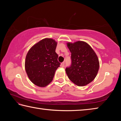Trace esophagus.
<instances>
[{
    "mask_svg": "<svg viewBox=\"0 0 121 121\" xmlns=\"http://www.w3.org/2000/svg\"><path fill=\"white\" fill-rule=\"evenodd\" d=\"M61 66L62 67H65V62H64L61 63Z\"/></svg>",
    "mask_w": 121,
    "mask_h": 121,
    "instance_id": "1",
    "label": "esophagus"
}]
</instances>
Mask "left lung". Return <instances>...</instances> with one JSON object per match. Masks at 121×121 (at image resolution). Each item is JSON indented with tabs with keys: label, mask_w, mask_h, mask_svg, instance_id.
Returning <instances> with one entry per match:
<instances>
[{
	"label": "left lung",
	"mask_w": 121,
	"mask_h": 121,
	"mask_svg": "<svg viewBox=\"0 0 121 121\" xmlns=\"http://www.w3.org/2000/svg\"><path fill=\"white\" fill-rule=\"evenodd\" d=\"M71 53V65L65 69L69 79L78 86L86 85L94 80L99 68V61L92 48L87 43H67Z\"/></svg>",
	"instance_id": "left-lung-1"
}]
</instances>
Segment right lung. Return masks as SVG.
<instances>
[{
    "label": "right lung",
    "mask_w": 121,
    "mask_h": 121,
    "mask_svg": "<svg viewBox=\"0 0 121 121\" xmlns=\"http://www.w3.org/2000/svg\"><path fill=\"white\" fill-rule=\"evenodd\" d=\"M57 42L52 38H45L32 46L27 53L25 69L32 83L45 87L52 81L60 63L56 52Z\"/></svg>",
    "instance_id": "add662e5"
}]
</instances>
